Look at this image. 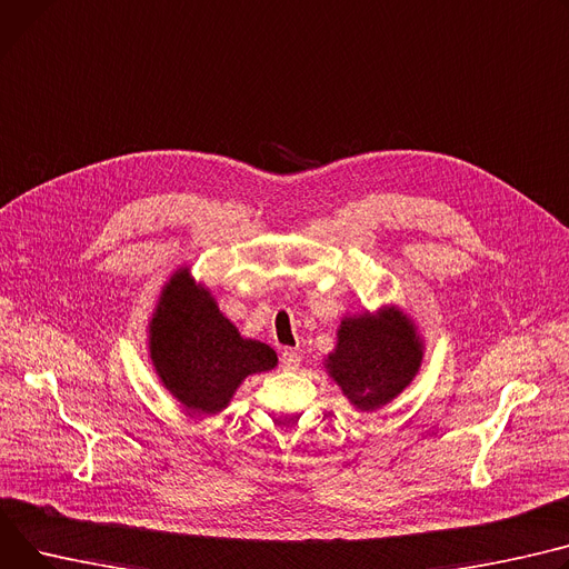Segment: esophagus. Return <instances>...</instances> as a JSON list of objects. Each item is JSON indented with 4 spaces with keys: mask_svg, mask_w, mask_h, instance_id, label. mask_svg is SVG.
I'll return each instance as SVG.
<instances>
[{
    "mask_svg": "<svg viewBox=\"0 0 569 569\" xmlns=\"http://www.w3.org/2000/svg\"><path fill=\"white\" fill-rule=\"evenodd\" d=\"M301 363V355L297 350H283L281 352V366L283 370H297Z\"/></svg>",
    "mask_w": 569,
    "mask_h": 569,
    "instance_id": "34e87169",
    "label": "esophagus"
}]
</instances>
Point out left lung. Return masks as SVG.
Wrapping results in <instances>:
<instances>
[{"label":"left lung","mask_w":569,"mask_h":569,"mask_svg":"<svg viewBox=\"0 0 569 569\" xmlns=\"http://www.w3.org/2000/svg\"><path fill=\"white\" fill-rule=\"evenodd\" d=\"M423 355L419 325L398 305H385L343 316L322 368L357 411H377L413 382Z\"/></svg>","instance_id":"1"}]
</instances>
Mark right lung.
I'll return each instance as SVG.
<instances>
[{"mask_svg": "<svg viewBox=\"0 0 569 569\" xmlns=\"http://www.w3.org/2000/svg\"><path fill=\"white\" fill-rule=\"evenodd\" d=\"M148 355L160 385L182 409L214 416L231 405L249 375L277 368V352L244 338L219 311L212 290L189 264L167 279L148 320Z\"/></svg>", "mask_w": 569, "mask_h": 569, "instance_id": "obj_1", "label": "right lung"}]
</instances>
